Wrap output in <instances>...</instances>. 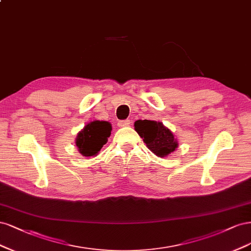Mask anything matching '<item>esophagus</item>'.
<instances>
[{"label":"esophagus","instance_id":"34e87169","mask_svg":"<svg viewBox=\"0 0 251 251\" xmlns=\"http://www.w3.org/2000/svg\"><path fill=\"white\" fill-rule=\"evenodd\" d=\"M130 120H125V121H119L118 122V126L121 128V127H126V126H129L130 125Z\"/></svg>","mask_w":251,"mask_h":251}]
</instances>
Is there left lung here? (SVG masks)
<instances>
[{"mask_svg": "<svg viewBox=\"0 0 251 251\" xmlns=\"http://www.w3.org/2000/svg\"><path fill=\"white\" fill-rule=\"evenodd\" d=\"M134 129L147 148L158 157H167L178 147V142L173 132L161 122L137 120L134 122Z\"/></svg>", "mask_w": 251, "mask_h": 251, "instance_id": "8db88e82", "label": "left lung"}]
</instances>
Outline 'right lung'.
<instances>
[{
  "label": "right lung",
  "mask_w": 251,
  "mask_h": 251,
  "mask_svg": "<svg viewBox=\"0 0 251 251\" xmlns=\"http://www.w3.org/2000/svg\"><path fill=\"white\" fill-rule=\"evenodd\" d=\"M111 124L107 121L94 120L81 129L76 137V146L80 154L85 157L96 156L107 143L111 133Z\"/></svg>",
  "instance_id": "right-lung-1"
}]
</instances>
